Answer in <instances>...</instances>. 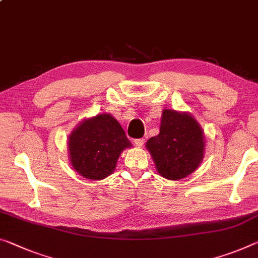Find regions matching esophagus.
<instances>
[{
  "instance_id": "obj_1",
  "label": "esophagus",
  "mask_w": 258,
  "mask_h": 258,
  "mask_svg": "<svg viewBox=\"0 0 258 258\" xmlns=\"http://www.w3.org/2000/svg\"><path fill=\"white\" fill-rule=\"evenodd\" d=\"M134 144H136V146L139 147V148H141L145 144V139H137V140L134 141Z\"/></svg>"
}]
</instances>
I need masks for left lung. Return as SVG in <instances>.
<instances>
[{"mask_svg":"<svg viewBox=\"0 0 258 258\" xmlns=\"http://www.w3.org/2000/svg\"><path fill=\"white\" fill-rule=\"evenodd\" d=\"M146 148L159 175L169 180H180L202 163L206 137L190 113L164 109L158 136L150 138Z\"/></svg>","mask_w":258,"mask_h":258,"instance_id":"left-lung-1","label":"left lung"}]
</instances>
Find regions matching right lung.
Returning a JSON list of instances; mask_svg holds the SVG:
<instances>
[{"mask_svg": "<svg viewBox=\"0 0 258 258\" xmlns=\"http://www.w3.org/2000/svg\"><path fill=\"white\" fill-rule=\"evenodd\" d=\"M131 147L119 122L105 112L81 120L68 140L72 167L91 180H102L112 174L122 150Z\"/></svg>", "mask_w": 258, "mask_h": 258, "instance_id": "1", "label": "right lung"}]
</instances>
